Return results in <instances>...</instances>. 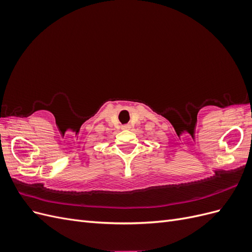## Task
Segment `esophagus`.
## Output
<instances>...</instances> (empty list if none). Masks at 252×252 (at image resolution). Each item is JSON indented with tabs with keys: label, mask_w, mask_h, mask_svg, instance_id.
I'll use <instances>...</instances> for the list:
<instances>
[{
	"label": "esophagus",
	"mask_w": 252,
	"mask_h": 252,
	"mask_svg": "<svg viewBox=\"0 0 252 252\" xmlns=\"http://www.w3.org/2000/svg\"><path fill=\"white\" fill-rule=\"evenodd\" d=\"M130 128H131L130 125H123V126H122V129H123V130H129Z\"/></svg>",
	"instance_id": "obj_1"
}]
</instances>
